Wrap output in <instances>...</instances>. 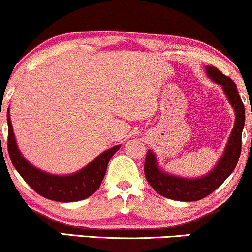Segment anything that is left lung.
I'll return each mask as SVG.
<instances>
[{
  "label": "left lung",
  "mask_w": 252,
  "mask_h": 252,
  "mask_svg": "<svg viewBox=\"0 0 252 252\" xmlns=\"http://www.w3.org/2000/svg\"><path fill=\"white\" fill-rule=\"evenodd\" d=\"M207 76L222 87L226 98L235 111V126L230 134L223 155L218 159L207 175L197 178H186L168 174L158 166L155 153L148 150L144 162V174L147 181L159 195L166 198L181 202H193L204 198L214 192L223 183L237 165L242 148V131L245 123V110L243 102L238 95L237 87L231 78L218 70L215 66H205Z\"/></svg>",
  "instance_id": "8db88e82"
}]
</instances>
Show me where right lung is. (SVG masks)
<instances>
[{
  "label": "right lung",
  "instance_id": "right-lung-1",
  "mask_svg": "<svg viewBox=\"0 0 252 252\" xmlns=\"http://www.w3.org/2000/svg\"><path fill=\"white\" fill-rule=\"evenodd\" d=\"M8 120V153L11 163L36 192L45 198L56 202H76L92 196L101 186L109 160L121 144L103 151L89 164L70 175H54L45 172L24 158L17 147L16 139L11 126L10 114L7 113Z\"/></svg>",
  "mask_w": 252,
  "mask_h": 252
}]
</instances>
